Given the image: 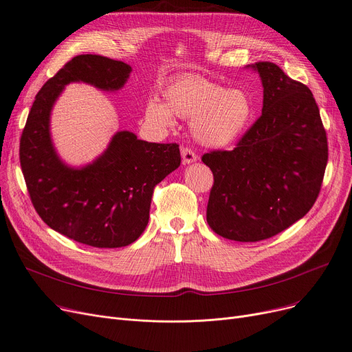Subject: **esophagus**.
Returning a JSON list of instances; mask_svg holds the SVG:
<instances>
[{
	"instance_id": "esophagus-1",
	"label": "esophagus",
	"mask_w": 352,
	"mask_h": 352,
	"mask_svg": "<svg viewBox=\"0 0 352 352\" xmlns=\"http://www.w3.org/2000/svg\"><path fill=\"white\" fill-rule=\"evenodd\" d=\"M180 153H182V160H183V163H185V164H189V163H193V162L197 160L196 153L189 147H182V152Z\"/></svg>"
}]
</instances>
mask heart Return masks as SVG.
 Wrapping results in <instances>:
<instances>
[{"mask_svg": "<svg viewBox=\"0 0 352 352\" xmlns=\"http://www.w3.org/2000/svg\"><path fill=\"white\" fill-rule=\"evenodd\" d=\"M164 103L148 100L144 114L156 127H172L175 114L192 119L193 135L204 144L222 147L235 142L254 116L250 97L242 90L223 86L197 74L175 78L163 89Z\"/></svg>", "mask_w": 352, "mask_h": 352, "instance_id": "heart-1", "label": "heart"}]
</instances>
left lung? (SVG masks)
Masks as SVG:
<instances>
[{"mask_svg":"<svg viewBox=\"0 0 352 352\" xmlns=\"http://www.w3.org/2000/svg\"><path fill=\"white\" fill-rule=\"evenodd\" d=\"M263 87V107L233 150L202 156L213 173L206 219L230 241L258 242L285 230L314 206L328 162L327 133L302 82L270 61L248 65Z\"/></svg>","mask_w":352,"mask_h":352,"instance_id":"obj_1","label":"left lung"}]
</instances>
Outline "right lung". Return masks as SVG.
Instances as JSON below:
<instances>
[{
	"label": "right lung",
	"instance_id": "right-lung-1",
	"mask_svg": "<svg viewBox=\"0 0 352 352\" xmlns=\"http://www.w3.org/2000/svg\"><path fill=\"white\" fill-rule=\"evenodd\" d=\"M130 73L123 61L74 57L36 96L20 140L21 170L41 219L61 235L94 248L127 246L142 235L155 186L180 166L179 144L148 143L122 130L96 160L72 167L56 152L50 116L70 82L117 91Z\"/></svg>",
	"mask_w": 352,
	"mask_h": 352
}]
</instances>
